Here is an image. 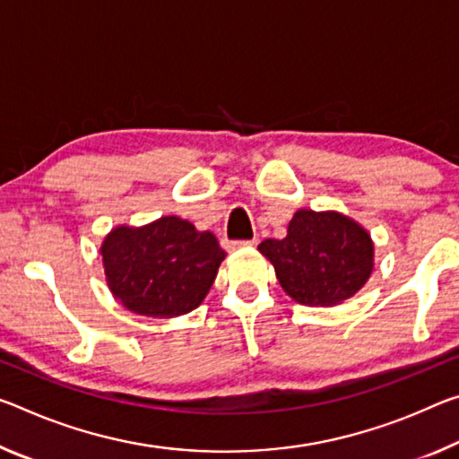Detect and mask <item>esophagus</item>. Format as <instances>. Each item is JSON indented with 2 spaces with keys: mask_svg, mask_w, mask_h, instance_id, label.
I'll return each mask as SVG.
<instances>
[{
  "mask_svg": "<svg viewBox=\"0 0 459 459\" xmlns=\"http://www.w3.org/2000/svg\"><path fill=\"white\" fill-rule=\"evenodd\" d=\"M253 245H255V238H253V241H230V243H227V249L237 251V249H245V247H253Z\"/></svg>",
  "mask_w": 459,
  "mask_h": 459,
  "instance_id": "34e87169",
  "label": "esophagus"
}]
</instances>
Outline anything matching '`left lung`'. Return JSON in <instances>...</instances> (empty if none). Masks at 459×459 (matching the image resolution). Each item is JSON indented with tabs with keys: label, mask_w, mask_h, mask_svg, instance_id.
Here are the masks:
<instances>
[{
	"label": "left lung",
	"mask_w": 459,
	"mask_h": 459,
	"mask_svg": "<svg viewBox=\"0 0 459 459\" xmlns=\"http://www.w3.org/2000/svg\"><path fill=\"white\" fill-rule=\"evenodd\" d=\"M257 249L272 261L283 292L304 307L349 300L374 269L372 237L334 210H298L281 241L265 238Z\"/></svg>",
	"instance_id": "8db88e82"
}]
</instances>
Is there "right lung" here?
<instances>
[{
	"instance_id": "right-lung-1",
	"label": "right lung",
	"mask_w": 459,
	"mask_h": 459,
	"mask_svg": "<svg viewBox=\"0 0 459 459\" xmlns=\"http://www.w3.org/2000/svg\"><path fill=\"white\" fill-rule=\"evenodd\" d=\"M106 281L134 315L173 318L198 308L227 253L208 230L179 216L116 227L100 247Z\"/></svg>"
}]
</instances>
